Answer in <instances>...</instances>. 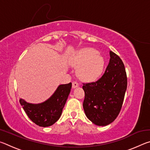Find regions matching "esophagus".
I'll list each match as a JSON object with an SVG mask.
<instances>
[{
	"instance_id": "esophagus-1",
	"label": "esophagus",
	"mask_w": 150,
	"mask_h": 150,
	"mask_svg": "<svg viewBox=\"0 0 150 150\" xmlns=\"http://www.w3.org/2000/svg\"><path fill=\"white\" fill-rule=\"evenodd\" d=\"M79 87V83L77 82V81H73L72 83V88H77Z\"/></svg>"
}]
</instances>
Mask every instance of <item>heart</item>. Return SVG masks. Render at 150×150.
<instances>
[{"label": "heart", "instance_id": "1", "mask_svg": "<svg viewBox=\"0 0 150 150\" xmlns=\"http://www.w3.org/2000/svg\"><path fill=\"white\" fill-rule=\"evenodd\" d=\"M71 64L79 67L77 75L85 81L96 80L103 72L105 60L102 55L93 48H83L71 59Z\"/></svg>", "mask_w": 150, "mask_h": 150}]
</instances>
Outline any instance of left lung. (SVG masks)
<instances>
[{
    "mask_svg": "<svg viewBox=\"0 0 150 150\" xmlns=\"http://www.w3.org/2000/svg\"><path fill=\"white\" fill-rule=\"evenodd\" d=\"M110 57L102 77L95 82L83 86L85 115L97 126H107L116 118L127 88L126 73L122 61L112 51Z\"/></svg>",
    "mask_w": 150,
    "mask_h": 150,
    "instance_id": "obj_1",
    "label": "left lung"
}]
</instances>
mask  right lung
<instances>
[{
	"label": "right lung",
	"mask_w": 150,
	"mask_h": 150,
	"mask_svg": "<svg viewBox=\"0 0 150 150\" xmlns=\"http://www.w3.org/2000/svg\"><path fill=\"white\" fill-rule=\"evenodd\" d=\"M71 86V83L59 85L54 93L43 103L32 104L20 98V103L33 122L42 127L50 126L62 115Z\"/></svg>",
	"instance_id": "obj_1"
}]
</instances>
